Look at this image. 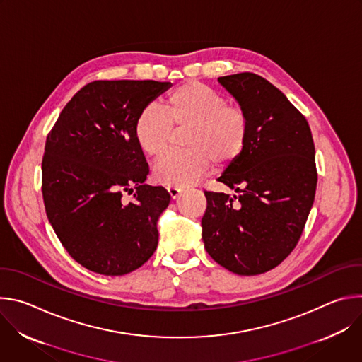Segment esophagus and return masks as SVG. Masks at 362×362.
<instances>
[{
    "label": "esophagus",
    "instance_id": "34e87169",
    "mask_svg": "<svg viewBox=\"0 0 362 362\" xmlns=\"http://www.w3.org/2000/svg\"><path fill=\"white\" fill-rule=\"evenodd\" d=\"M182 190H183V189H182V187H177V186H168V192H169V194H170L172 199H176V197L180 194Z\"/></svg>",
    "mask_w": 362,
    "mask_h": 362
}]
</instances>
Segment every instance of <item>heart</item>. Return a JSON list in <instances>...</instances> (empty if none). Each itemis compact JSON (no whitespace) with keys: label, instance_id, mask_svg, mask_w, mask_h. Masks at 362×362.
I'll use <instances>...</instances> for the list:
<instances>
[{"label":"heart","instance_id":"b5f03b06","mask_svg":"<svg viewBox=\"0 0 362 362\" xmlns=\"http://www.w3.org/2000/svg\"><path fill=\"white\" fill-rule=\"evenodd\" d=\"M175 129H189L187 150L173 151L153 168V177L165 186H189L216 166L235 162L246 147L250 120L243 106L200 81L176 87L162 101V112L143 109L133 124L139 150L156 159L166 151Z\"/></svg>","mask_w":362,"mask_h":362}]
</instances>
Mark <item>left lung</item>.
<instances>
[{
	"instance_id": "1",
	"label": "left lung",
	"mask_w": 362,
	"mask_h": 362,
	"mask_svg": "<svg viewBox=\"0 0 362 362\" xmlns=\"http://www.w3.org/2000/svg\"><path fill=\"white\" fill-rule=\"evenodd\" d=\"M219 83L245 107V150L221 183L238 194L204 192L202 239L212 259L238 275H259L295 249L317 190L315 146L303 115L264 77L239 73Z\"/></svg>"
}]
</instances>
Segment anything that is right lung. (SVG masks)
Instances as JSON below:
<instances>
[{
	"instance_id": "1",
	"label": "right lung",
	"mask_w": 362,
	"mask_h": 362,
	"mask_svg": "<svg viewBox=\"0 0 362 362\" xmlns=\"http://www.w3.org/2000/svg\"><path fill=\"white\" fill-rule=\"evenodd\" d=\"M169 87L154 80L91 81L67 103L47 136L41 163L45 214L69 255L91 272L130 274L158 247V219L170 194L143 183L148 166L133 124ZM130 187L136 192L124 202L122 192Z\"/></svg>"
}]
</instances>
